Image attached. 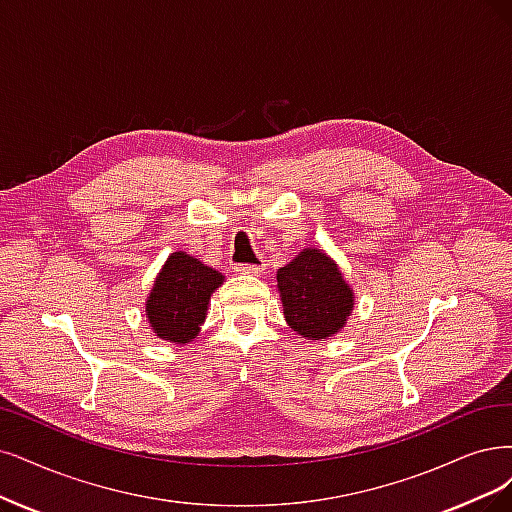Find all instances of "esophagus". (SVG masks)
I'll use <instances>...</instances> for the list:
<instances>
[{
    "label": "esophagus",
    "instance_id": "obj_1",
    "mask_svg": "<svg viewBox=\"0 0 512 512\" xmlns=\"http://www.w3.org/2000/svg\"><path fill=\"white\" fill-rule=\"evenodd\" d=\"M266 266H249V263H242V266H236L234 272L242 274V276H261Z\"/></svg>",
    "mask_w": 512,
    "mask_h": 512
}]
</instances>
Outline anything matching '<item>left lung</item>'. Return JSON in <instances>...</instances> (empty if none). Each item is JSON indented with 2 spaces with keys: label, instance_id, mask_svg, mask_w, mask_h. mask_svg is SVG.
Here are the masks:
<instances>
[{
  "label": "left lung",
  "instance_id": "1",
  "mask_svg": "<svg viewBox=\"0 0 512 512\" xmlns=\"http://www.w3.org/2000/svg\"><path fill=\"white\" fill-rule=\"evenodd\" d=\"M287 325L304 339L335 337L354 310V291L325 251L308 246L276 274Z\"/></svg>",
  "mask_w": 512,
  "mask_h": 512
}]
</instances>
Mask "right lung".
Wrapping results in <instances>:
<instances>
[{
  "label": "right lung",
  "instance_id": "obj_1",
  "mask_svg": "<svg viewBox=\"0 0 512 512\" xmlns=\"http://www.w3.org/2000/svg\"><path fill=\"white\" fill-rule=\"evenodd\" d=\"M225 276L185 251L170 253L145 299L151 331L164 342L185 346L200 333L211 295Z\"/></svg>",
  "mask_w": 512,
  "mask_h": 512
}]
</instances>
